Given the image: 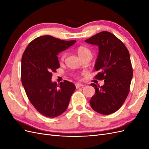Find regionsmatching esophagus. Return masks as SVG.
Returning <instances> with one entry per match:
<instances>
[{
    "label": "esophagus",
    "instance_id": "34e87169",
    "mask_svg": "<svg viewBox=\"0 0 149 149\" xmlns=\"http://www.w3.org/2000/svg\"><path fill=\"white\" fill-rule=\"evenodd\" d=\"M75 86H76V88L78 89V88H79L84 86V84H81V83H76V84H75Z\"/></svg>",
    "mask_w": 149,
    "mask_h": 149
}]
</instances>
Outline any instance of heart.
<instances>
[{"instance_id":"1","label":"heart","mask_w":149,"mask_h":149,"mask_svg":"<svg viewBox=\"0 0 149 149\" xmlns=\"http://www.w3.org/2000/svg\"><path fill=\"white\" fill-rule=\"evenodd\" d=\"M77 53L79 57L81 58L87 57V56H91L92 57V52L89 48L84 47V46H80L77 48ZM66 56V53H63L61 55V60L63 61L64 60Z\"/></svg>"}]
</instances>
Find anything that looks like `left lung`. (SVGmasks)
<instances>
[{"mask_svg": "<svg viewBox=\"0 0 149 149\" xmlns=\"http://www.w3.org/2000/svg\"><path fill=\"white\" fill-rule=\"evenodd\" d=\"M99 47L94 70L95 78L104 80L101 86L94 83L96 93L90 100L93 110L108 115L118 111L127 98L133 71L129 52L125 45L109 31H103L85 40Z\"/></svg>", "mask_w": 149, "mask_h": 149, "instance_id": "8db88e82", "label": "left lung"}]
</instances>
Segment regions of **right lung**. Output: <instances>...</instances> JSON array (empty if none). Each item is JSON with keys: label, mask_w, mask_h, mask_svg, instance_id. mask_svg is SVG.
<instances>
[{"label": "right lung", "mask_w": 149, "mask_h": 149, "mask_svg": "<svg viewBox=\"0 0 149 149\" xmlns=\"http://www.w3.org/2000/svg\"><path fill=\"white\" fill-rule=\"evenodd\" d=\"M76 42L50 35L32 40L22 55L21 79L29 101L40 114L56 118L66 110L75 86L68 81H52V72L60 67L57 55Z\"/></svg>", "instance_id": "obj_1"}]
</instances>
